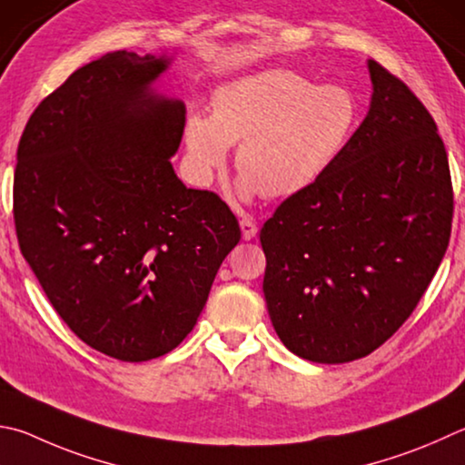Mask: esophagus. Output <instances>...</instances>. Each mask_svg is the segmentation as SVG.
<instances>
[{"label":"esophagus","mask_w":465,"mask_h":465,"mask_svg":"<svg viewBox=\"0 0 465 465\" xmlns=\"http://www.w3.org/2000/svg\"><path fill=\"white\" fill-rule=\"evenodd\" d=\"M240 227H242L243 240H252L258 233V225H256L254 219H250V217L240 219Z\"/></svg>","instance_id":"1"}]
</instances>
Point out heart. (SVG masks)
<instances>
[{"mask_svg": "<svg viewBox=\"0 0 465 465\" xmlns=\"http://www.w3.org/2000/svg\"><path fill=\"white\" fill-rule=\"evenodd\" d=\"M358 122V97L348 87L266 69L219 87L211 117H189L187 150L197 179L209 181L240 142L242 195L292 197L333 164Z\"/></svg>", "mask_w": 465, "mask_h": 465, "instance_id": "obj_1", "label": "heart"}]
</instances>
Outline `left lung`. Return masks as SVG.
Returning a JSON list of instances; mask_svg holds the SVG:
<instances>
[{
  "label": "left lung",
  "instance_id": "1",
  "mask_svg": "<svg viewBox=\"0 0 465 465\" xmlns=\"http://www.w3.org/2000/svg\"><path fill=\"white\" fill-rule=\"evenodd\" d=\"M370 112L333 164L260 232L264 297L299 358L343 364L399 331L450 246L453 187L437 124L376 61Z\"/></svg>",
  "mask_w": 465,
  "mask_h": 465
}]
</instances>
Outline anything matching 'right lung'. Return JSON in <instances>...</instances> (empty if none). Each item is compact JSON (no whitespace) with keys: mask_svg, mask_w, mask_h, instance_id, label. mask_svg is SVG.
<instances>
[{"mask_svg":"<svg viewBox=\"0 0 465 465\" xmlns=\"http://www.w3.org/2000/svg\"><path fill=\"white\" fill-rule=\"evenodd\" d=\"M168 63L114 50L81 66L34 109L15 154L22 256L71 331L122 361L191 333L242 238L225 201L173 171L187 112L150 91Z\"/></svg>","mask_w":465,"mask_h":465,"instance_id":"right-lung-1","label":"right lung"}]
</instances>
